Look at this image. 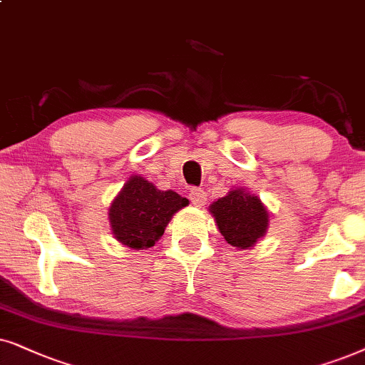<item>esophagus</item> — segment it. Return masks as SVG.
Returning <instances> with one entry per match:
<instances>
[{
    "mask_svg": "<svg viewBox=\"0 0 365 365\" xmlns=\"http://www.w3.org/2000/svg\"><path fill=\"white\" fill-rule=\"evenodd\" d=\"M188 198H190V202L195 207H202V205H205V202H207V193H205V190H203V188L193 187L190 193H188Z\"/></svg>",
    "mask_w": 365,
    "mask_h": 365,
    "instance_id": "esophagus-1",
    "label": "esophagus"
}]
</instances>
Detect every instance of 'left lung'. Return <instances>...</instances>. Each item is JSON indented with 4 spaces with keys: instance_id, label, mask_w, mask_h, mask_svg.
I'll return each instance as SVG.
<instances>
[{
    "instance_id": "1",
    "label": "left lung",
    "mask_w": 365,
    "mask_h": 365,
    "mask_svg": "<svg viewBox=\"0 0 365 365\" xmlns=\"http://www.w3.org/2000/svg\"><path fill=\"white\" fill-rule=\"evenodd\" d=\"M210 212L223 239L237 249H249L269 227V213L260 198L244 192V188L218 198L212 203Z\"/></svg>"
}]
</instances>
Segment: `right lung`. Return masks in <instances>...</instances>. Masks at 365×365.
I'll return each mask as SVG.
<instances>
[{
  "label": "right lung",
  "instance_id": "1",
  "mask_svg": "<svg viewBox=\"0 0 365 365\" xmlns=\"http://www.w3.org/2000/svg\"><path fill=\"white\" fill-rule=\"evenodd\" d=\"M187 198L177 192H162L135 175L125 183L110 207L115 239L132 249H150L163 235L170 218L187 207Z\"/></svg>",
  "mask_w": 365,
  "mask_h": 365
}]
</instances>
